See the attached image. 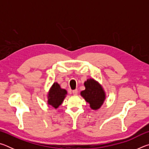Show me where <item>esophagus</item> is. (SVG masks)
<instances>
[{"label": "esophagus", "instance_id": "1", "mask_svg": "<svg viewBox=\"0 0 149 149\" xmlns=\"http://www.w3.org/2000/svg\"><path fill=\"white\" fill-rule=\"evenodd\" d=\"M77 93H78V91H77V89L74 90L72 91V93H73V95H77Z\"/></svg>", "mask_w": 149, "mask_h": 149}]
</instances>
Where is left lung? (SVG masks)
<instances>
[{"mask_svg":"<svg viewBox=\"0 0 149 149\" xmlns=\"http://www.w3.org/2000/svg\"><path fill=\"white\" fill-rule=\"evenodd\" d=\"M84 85L85 89L81 91V96L89 103L92 110H99L106 100V93L102 86L93 78L85 81Z\"/></svg>","mask_w":149,"mask_h":149,"instance_id":"8db88e82","label":"left lung"}]
</instances>
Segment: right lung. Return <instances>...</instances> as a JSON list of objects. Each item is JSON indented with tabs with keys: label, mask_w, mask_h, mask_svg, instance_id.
Returning <instances> with one entry per match:
<instances>
[{
	"label": "right lung",
	"mask_w": 149,
	"mask_h": 149,
	"mask_svg": "<svg viewBox=\"0 0 149 149\" xmlns=\"http://www.w3.org/2000/svg\"><path fill=\"white\" fill-rule=\"evenodd\" d=\"M67 95V91L62 89L57 82H54L48 92L47 104L54 109L59 107Z\"/></svg>",
	"instance_id": "1"
}]
</instances>
